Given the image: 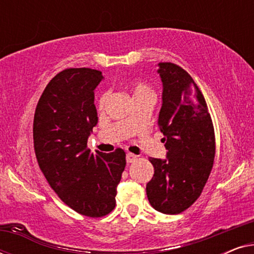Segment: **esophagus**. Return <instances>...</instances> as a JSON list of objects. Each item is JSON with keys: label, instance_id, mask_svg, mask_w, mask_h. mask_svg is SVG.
Instances as JSON below:
<instances>
[{"label": "esophagus", "instance_id": "esophagus-1", "mask_svg": "<svg viewBox=\"0 0 254 254\" xmlns=\"http://www.w3.org/2000/svg\"><path fill=\"white\" fill-rule=\"evenodd\" d=\"M126 159H127V163H134L137 159V156L131 154V152H128L126 156Z\"/></svg>", "mask_w": 254, "mask_h": 254}]
</instances>
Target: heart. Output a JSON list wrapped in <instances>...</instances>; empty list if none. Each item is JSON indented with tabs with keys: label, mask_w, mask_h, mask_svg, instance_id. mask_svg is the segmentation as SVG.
<instances>
[{
	"label": "heart",
	"mask_w": 254,
	"mask_h": 254,
	"mask_svg": "<svg viewBox=\"0 0 254 254\" xmlns=\"http://www.w3.org/2000/svg\"><path fill=\"white\" fill-rule=\"evenodd\" d=\"M130 88H131V90H133L134 98H137V97L148 95V93H152L151 89L149 88V86L145 84V83L141 82V81H136V79L130 82ZM107 97H109V92H107V91L103 92L102 95L99 96L98 102H97V105H98V107H103L104 105H105Z\"/></svg>",
	"instance_id": "obj_1"
}]
</instances>
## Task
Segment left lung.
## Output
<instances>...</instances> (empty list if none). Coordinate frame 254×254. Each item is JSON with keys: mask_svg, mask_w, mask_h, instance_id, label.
<instances>
[{"mask_svg": "<svg viewBox=\"0 0 254 254\" xmlns=\"http://www.w3.org/2000/svg\"><path fill=\"white\" fill-rule=\"evenodd\" d=\"M158 65L163 82L158 127L168 157L149 158L155 172L147 184V196L157 211L175 215L190 208L202 193L216 144L206 99L194 79L171 62Z\"/></svg>", "mask_w": 254, "mask_h": 254, "instance_id": "1", "label": "left lung"}]
</instances>
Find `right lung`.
<instances>
[{"mask_svg": "<svg viewBox=\"0 0 254 254\" xmlns=\"http://www.w3.org/2000/svg\"><path fill=\"white\" fill-rule=\"evenodd\" d=\"M102 78L91 68L60 71L45 88L33 120L34 151L45 178L68 207L92 218L114 209L126 166L121 148L110 154L88 148L98 123L93 90Z\"/></svg>", "mask_w": 254, "mask_h": 254, "instance_id": "add662e5", "label": "right lung"}]
</instances>
